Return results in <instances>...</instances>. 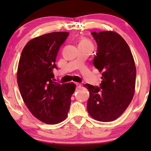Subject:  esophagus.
Returning a JSON list of instances; mask_svg holds the SVG:
<instances>
[{"instance_id": "1", "label": "esophagus", "mask_w": 151, "mask_h": 151, "mask_svg": "<svg viewBox=\"0 0 151 151\" xmlns=\"http://www.w3.org/2000/svg\"><path fill=\"white\" fill-rule=\"evenodd\" d=\"M76 87H77L78 88L81 87V84L78 83H76Z\"/></svg>"}]
</instances>
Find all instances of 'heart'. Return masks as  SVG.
<instances>
[{"instance_id":"obj_1","label":"heart","mask_w":151,"mask_h":151,"mask_svg":"<svg viewBox=\"0 0 151 151\" xmlns=\"http://www.w3.org/2000/svg\"><path fill=\"white\" fill-rule=\"evenodd\" d=\"M78 46H91V47H93L91 42H89L87 39H81V40L79 41V43H78Z\"/></svg>"}]
</instances>
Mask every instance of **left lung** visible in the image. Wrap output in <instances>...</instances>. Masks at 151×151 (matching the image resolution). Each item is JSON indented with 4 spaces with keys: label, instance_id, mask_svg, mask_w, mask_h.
Returning a JSON list of instances; mask_svg holds the SVG:
<instances>
[{
    "label": "left lung",
    "instance_id": "8db88e82",
    "mask_svg": "<svg viewBox=\"0 0 151 151\" xmlns=\"http://www.w3.org/2000/svg\"><path fill=\"white\" fill-rule=\"evenodd\" d=\"M91 34L98 47L93 65L103 74L100 87L84 85L90 93L87 111L96 121H112L123 113L133 98L136 66L129 45L118 33Z\"/></svg>",
    "mask_w": 151,
    "mask_h": 151
}]
</instances>
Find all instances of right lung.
Listing matches in <instances>:
<instances>
[{"instance_id":"obj_1","label":"right lung","mask_w":151,"mask_h":151,"mask_svg":"<svg viewBox=\"0 0 151 151\" xmlns=\"http://www.w3.org/2000/svg\"><path fill=\"white\" fill-rule=\"evenodd\" d=\"M68 35L54 32L29 40L18 66L17 83L24 104L33 116L48 124L66 119L75 91V83L61 85L52 81L57 53Z\"/></svg>"}]
</instances>
